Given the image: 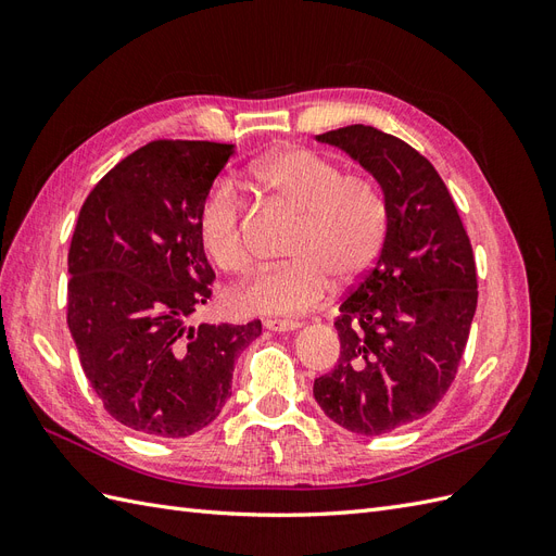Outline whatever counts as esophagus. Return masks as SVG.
Masks as SVG:
<instances>
[{
    "label": "esophagus",
    "mask_w": 556,
    "mask_h": 556,
    "mask_svg": "<svg viewBox=\"0 0 556 556\" xmlns=\"http://www.w3.org/2000/svg\"><path fill=\"white\" fill-rule=\"evenodd\" d=\"M301 325L296 323V319H264V329H268V331H276V333H282V331H294V329H299Z\"/></svg>",
    "instance_id": "esophagus-1"
}]
</instances>
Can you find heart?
Listing matches in <instances>:
<instances>
[{"mask_svg": "<svg viewBox=\"0 0 556 556\" xmlns=\"http://www.w3.org/2000/svg\"><path fill=\"white\" fill-rule=\"evenodd\" d=\"M257 188L276 206L296 215L290 233L292 262L266 268L229 294L239 315H299L323 304L331 278H362L380 255L390 211L378 182L343 174L308 148H282L252 166ZM197 237L206 257L225 274H243L250 255L241 201L225 180L213 182L197 211Z\"/></svg>", "mask_w": 556, "mask_h": 556, "instance_id": "1", "label": "heart"}]
</instances>
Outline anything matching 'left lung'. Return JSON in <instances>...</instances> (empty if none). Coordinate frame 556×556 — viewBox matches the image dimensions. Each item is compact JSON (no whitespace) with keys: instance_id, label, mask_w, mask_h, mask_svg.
I'll use <instances>...</instances> for the list:
<instances>
[{"instance_id":"1","label":"left lung","mask_w":556,"mask_h":556,"mask_svg":"<svg viewBox=\"0 0 556 556\" xmlns=\"http://www.w3.org/2000/svg\"><path fill=\"white\" fill-rule=\"evenodd\" d=\"M371 174L390 227L380 255L341 304V357L313 384L339 427L380 435L431 413L457 376L478 306L476 260L433 164L376 127L317 134Z\"/></svg>"}]
</instances>
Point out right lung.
I'll return each instance as SVG.
<instances>
[{"label":"right lung","mask_w":556,"mask_h":556,"mask_svg":"<svg viewBox=\"0 0 556 556\" xmlns=\"http://www.w3.org/2000/svg\"><path fill=\"white\" fill-rule=\"evenodd\" d=\"M231 143L153 141L94 185L70 248L66 325L117 422L157 439L208 427L262 323L190 327L215 280L197 237L201 197Z\"/></svg>","instance_id":"add662e5"}]
</instances>
